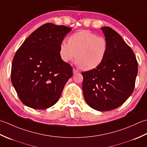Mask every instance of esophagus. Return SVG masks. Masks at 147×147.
Returning <instances> with one entry per match:
<instances>
[{
	"label": "esophagus",
	"mask_w": 147,
	"mask_h": 147,
	"mask_svg": "<svg viewBox=\"0 0 147 147\" xmlns=\"http://www.w3.org/2000/svg\"><path fill=\"white\" fill-rule=\"evenodd\" d=\"M79 71H78L77 69H76V68H73V74H77V73H79Z\"/></svg>",
	"instance_id": "1"
}]
</instances>
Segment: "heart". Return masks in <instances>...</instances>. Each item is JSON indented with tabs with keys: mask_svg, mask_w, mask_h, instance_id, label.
Listing matches in <instances>:
<instances>
[{
	"mask_svg": "<svg viewBox=\"0 0 147 147\" xmlns=\"http://www.w3.org/2000/svg\"><path fill=\"white\" fill-rule=\"evenodd\" d=\"M108 49L105 38L83 30L70 36L68 42H61L59 45V55L66 63L76 57L77 64L82 70H91L102 63Z\"/></svg>",
	"mask_w": 147,
	"mask_h": 147,
	"instance_id": "b5f03b06",
	"label": "heart"
}]
</instances>
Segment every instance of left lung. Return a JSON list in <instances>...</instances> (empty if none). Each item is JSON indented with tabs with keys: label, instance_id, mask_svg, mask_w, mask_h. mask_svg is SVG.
Wrapping results in <instances>:
<instances>
[{
	"label": "left lung",
	"instance_id": "1",
	"mask_svg": "<svg viewBox=\"0 0 147 147\" xmlns=\"http://www.w3.org/2000/svg\"><path fill=\"white\" fill-rule=\"evenodd\" d=\"M108 42V52L97 68L83 71L82 91L87 104L104 112L122 105L133 93L138 63L131 47L117 32L101 28Z\"/></svg>",
	"mask_w": 147,
	"mask_h": 147
}]
</instances>
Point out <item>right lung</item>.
I'll return each mask as SVG.
<instances>
[{
  "mask_svg": "<svg viewBox=\"0 0 147 147\" xmlns=\"http://www.w3.org/2000/svg\"><path fill=\"white\" fill-rule=\"evenodd\" d=\"M71 28L46 23L24 41L14 56L11 82L22 102L46 109L59 100L72 67L62 60L59 45Z\"/></svg>",
  "mask_w": 147,
  "mask_h": 147,
  "instance_id": "obj_1",
  "label": "right lung"
}]
</instances>
